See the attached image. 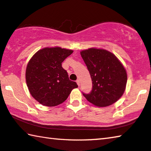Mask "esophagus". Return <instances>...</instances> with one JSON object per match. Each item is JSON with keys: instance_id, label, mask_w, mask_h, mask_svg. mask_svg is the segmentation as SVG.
<instances>
[{"instance_id": "obj_1", "label": "esophagus", "mask_w": 151, "mask_h": 151, "mask_svg": "<svg viewBox=\"0 0 151 151\" xmlns=\"http://www.w3.org/2000/svg\"><path fill=\"white\" fill-rule=\"evenodd\" d=\"M76 83H77V85H78V87H79V86H80V81L78 80V79H77V80H76Z\"/></svg>"}]
</instances>
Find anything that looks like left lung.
Returning a JSON list of instances; mask_svg holds the SVG:
<instances>
[{"instance_id": "obj_1", "label": "left lung", "mask_w": 151, "mask_h": 151, "mask_svg": "<svg viewBox=\"0 0 151 151\" xmlns=\"http://www.w3.org/2000/svg\"><path fill=\"white\" fill-rule=\"evenodd\" d=\"M89 71L93 88L83 95L94 106L107 107L122 96L127 83V73L120 61L111 52L91 47L81 52Z\"/></svg>"}]
</instances>
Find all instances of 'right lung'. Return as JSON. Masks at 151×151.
Listing matches in <instances>:
<instances>
[{"label": "right lung", "mask_w": 151, "mask_h": 151, "mask_svg": "<svg viewBox=\"0 0 151 151\" xmlns=\"http://www.w3.org/2000/svg\"><path fill=\"white\" fill-rule=\"evenodd\" d=\"M73 51L60 47L40 50L26 68V83L30 94L40 104L53 107L63 103L72 90L78 87L68 78L62 63Z\"/></svg>", "instance_id": "right-lung-1"}]
</instances>
